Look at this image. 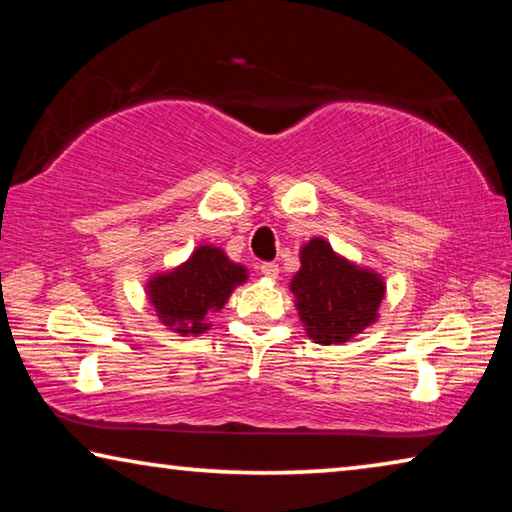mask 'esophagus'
Returning a JSON list of instances; mask_svg holds the SVG:
<instances>
[{
  "instance_id": "34e87169",
  "label": "esophagus",
  "mask_w": 512,
  "mask_h": 512,
  "mask_svg": "<svg viewBox=\"0 0 512 512\" xmlns=\"http://www.w3.org/2000/svg\"><path fill=\"white\" fill-rule=\"evenodd\" d=\"M259 271H262V275L271 277V280H275L277 275H280V266H277L275 262H264L262 266H259Z\"/></svg>"
}]
</instances>
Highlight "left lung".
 I'll return each mask as SVG.
<instances>
[{"instance_id":"obj_1","label":"left lung","mask_w":512,"mask_h":512,"mask_svg":"<svg viewBox=\"0 0 512 512\" xmlns=\"http://www.w3.org/2000/svg\"><path fill=\"white\" fill-rule=\"evenodd\" d=\"M300 264L291 291L314 343L339 345L375 323L386 293L384 280L377 273L336 255L320 237L300 250Z\"/></svg>"}]
</instances>
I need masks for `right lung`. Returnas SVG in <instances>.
Returning a JSON list of instances; mask_svg holds the SVG:
<instances>
[{
    "label": "right lung",
    "mask_w": 512,
    "mask_h": 512,
    "mask_svg": "<svg viewBox=\"0 0 512 512\" xmlns=\"http://www.w3.org/2000/svg\"><path fill=\"white\" fill-rule=\"evenodd\" d=\"M246 268L230 262L216 246H198L185 264L149 280V300L160 323L180 336H198L210 325L205 316L223 309L232 289L246 282Z\"/></svg>",
    "instance_id": "1"
}]
</instances>
